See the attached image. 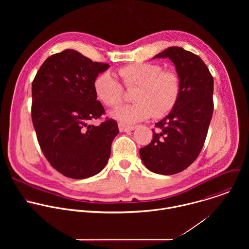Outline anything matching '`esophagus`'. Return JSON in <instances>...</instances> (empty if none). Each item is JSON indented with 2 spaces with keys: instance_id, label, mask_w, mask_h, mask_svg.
Masks as SVG:
<instances>
[{
  "instance_id": "34e87169",
  "label": "esophagus",
  "mask_w": 249,
  "mask_h": 249,
  "mask_svg": "<svg viewBox=\"0 0 249 249\" xmlns=\"http://www.w3.org/2000/svg\"><path fill=\"white\" fill-rule=\"evenodd\" d=\"M118 128H119V131L120 132H128V131H132L135 129L134 126H131V125H126L124 123H118Z\"/></svg>"
}]
</instances>
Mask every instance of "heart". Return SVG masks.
Wrapping results in <instances>:
<instances>
[{
  "instance_id": "1",
  "label": "heart",
  "mask_w": 249,
  "mask_h": 249,
  "mask_svg": "<svg viewBox=\"0 0 249 249\" xmlns=\"http://www.w3.org/2000/svg\"><path fill=\"white\" fill-rule=\"evenodd\" d=\"M118 75L127 89H136L135 103L122 106L112 116L122 123L132 124L154 116L168 114L181 94V79L173 70H163L157 63H135L118 70ZM93 89L97 98L108 107L118 106L124 99L122 85L108 72L96 76Z\"/></svg>"
}]
</instances>
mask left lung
I'll use <instances>...</instances> for the list:
<instances>
[{
    "label": "left lung",
    "mask_w": 249,
    "mask_h": 249,
    "mask_svg": "<svg viewBox=\"0 0 249 249\" xmlns=\"http://www.w3.org/2000/svg\"><path fill=\"white\" fill-rule=\"evenodd\" d=\"M156 57L173 62L181 94L170 113L156 124L158 131L152 129L153 140L140 149V157L151 171L171 175L186 169L201 153L214 110V80L202 59L181 47H168Z\"/></svg>",
    "instance_id": "obj_1"
}]
</instances>
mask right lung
<instances>
[{"label": "right lung", "instance_id": "1", "mask_svg": "<svg viewBox=\"0 0 249 249\" xmlns=\"http://www.w3.org/2000/svg\"><path fill=\"white\" fill-rule=\"evenodd\" d=\"M109 65L93 62L67 49L48 57L32 82L31 118L40 149L63 175L84 179L97 174L108 161L118 124L106 118L96 100L93 81Z\"/></svg>", "mask_w": 249, "mask_h": 249}]
</instances>
